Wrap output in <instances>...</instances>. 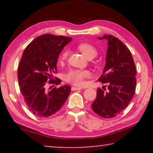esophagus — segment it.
Segmentation results:
<instances>
[{"label":"esophagus","instance_id":"34e87169","mask_svg":"<svg viewBox=\"0 0 153 153\" xmlns=\"http://www.w3.org/2000/svg\"><path fill=\"white\" fill-rule=\"evenodd\" d=\"M71 90L73 91H76V90H82L81 88H77V87H72Z\"/></svg>","mask_w":153,"mask_h":153}]
</instances>
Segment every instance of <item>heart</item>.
<instances>
[{
    "mask_svg": "<svg viewBox=\"0 0 153 153\" xmlns=\"http://www.w3.org/2000/svg\"><path fill=\"white\" fill-rule=\"evenodd\" d=\"M78 50L84 55L87 59L94 58L97 55V50L94 46L89 43H81L77 46ZM68 52L63 51L61 54L59 58V61L62 63L65 61ZM90 72L88 70H80V69H71L67 72L65 76V79L68 83L74 85V86H81L84 84V79L90 76Z\"/></svg>",
    "mask_w": 153,
    "mask_h": 153,
    "instance_id": "obj_1",
    "label": "heart"
}]
</instances>
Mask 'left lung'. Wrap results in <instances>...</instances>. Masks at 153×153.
<instances>
[{
  "label": "left lung",
  "mask_w": 153,
  "mask_h": 153,
  "mask_svg": "<svg viewBox=\"0 0 153 153\" xmlns=\"http://www.w3.org/2000/svg\"><path fill=\"white\" fill-rule=\"evenodd\" d=\"M98 39L108 41L105 67L98 79L107 86L98 88L92 108L100 117L113 118L125 109L133 98L136 85V66L131 52L117 38L105 35Z\"/></svg>",
  "instance_id": "8db88e82"
}]
</instances>
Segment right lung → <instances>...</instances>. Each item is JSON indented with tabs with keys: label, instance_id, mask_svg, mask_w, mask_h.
<instances>
[{
	"label": "right lung",
	"instance_id": "1",
	"mask_svg": "<svg viewBox=\"0 0 153 153\" xmlns=\"http://www.w3.org/2000/svg\"><path fill=\"white\" fill-rule=\"evenodd\" d=\"M72 40L64 36L46 33L38 36L25 48L17 69L21 92L27 108L36 117L48 118L59 111L70 94V86L47 90L48 84L58 85L53 79L58 56Z\"/></svg>",
	"mask_w": 153,
	"mask_h": 153
}]
</instances>
